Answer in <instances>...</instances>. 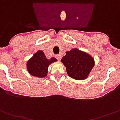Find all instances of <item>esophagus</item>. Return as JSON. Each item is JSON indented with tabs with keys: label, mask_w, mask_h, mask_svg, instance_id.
Returning a JSON list of instances; mask_svg holds the SVG:
<instances>
[{
	"label": "esophagus",
	"mask_w": 120,
	"mask_h": 120,
	"mask_svg": "<svg viewBox=\"0 0 120 120\" xmlns=\"http://www.w3.org/2000/svg\"><path fill=\"white\" fill-rule=\"evenodd\" d=\"M56 58L57 59L58 61H60V60H61V56L58 55H56Z\"/></svg>",
	"instance_id": "34e87169"
}]
</instances>
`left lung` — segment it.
Listing matches in <instances>:
<instances>
[{"label":"left lung","mask_w":120,"mask_h":120,"mask_svg":"<svg viewBox=\"0 0 120 120\" xmlns=\"http://www.w3.org/2000/svg\"><path fill=\"white\" fill-rule=\"evenodd\" d=\"M61 61L66 67L69 77L77 80L86 79L95 65L91 55L76 48L67 51Z\"/></svg>","instance_id":"obj_1"}]
</instances>
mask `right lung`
Instances as JSON below:
<instances>
[{
    "mask_svg": "<svg viewBox=\"0 0 120 120\" xmlns=\"http://www.w3.org/2000/svg\"><path fill=\"white\" fill-rule=\"evenodd\" d=\"M57 61L55 57L48 59L43 51H38L27 61L26 68L31 75L43 78L47 75L49 65Z\"/></svg>",
    "mask_w": 120,
    "mask_h": 120,
    "instance_id": "obj_1",
    "label": "right lung"
}]
</instances>
